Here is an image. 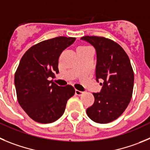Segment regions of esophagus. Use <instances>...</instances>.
<instances>
[{
	"label": "esophagus",
	"mask_w": 150,
	"mask_h": 150,
	"mask_svg": "<svg viewBox=\"0 0 150 150\" xmlns=\"http://www.w3.org/2000/svg\"><path fill=\"white\" fill-rule=\"evenodd\" d=\"M83 93V92L80 91V90H75V94H76V95H78V96H81Z\"/></svg>",
	"instance_id": "esophagus-1"
}]
</instances>
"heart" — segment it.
Wrapping results in <instances>:
<instances>
[{
  "mask_svg": "<svg viewBox=\"0 0 150 150\" xmlns=\"http://www.w3.org/2000/svg\"><path fill=\"white\" fill-rule=\"evenodd\" d=\"M83 47H86V46H80V47H78V48H83Z\"/></svg>",
  "mask_w": 150,
  "mask_h": 150,
  "instance_id": "b5f03b06",
  "label": "heart"
}]
</instances>
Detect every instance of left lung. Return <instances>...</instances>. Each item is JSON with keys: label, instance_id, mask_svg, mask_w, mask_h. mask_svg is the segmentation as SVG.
I'll return each mask as SVG.
<instances>
[{"label": "left lung", "instance_id": "8db88e82", "mask_svg": "<svg viewBox=\"0 0 150 150\" xmlns=\"http://www.w3.org/2000/svg\"><path fill=\"white\" fill-rule=\"evenodd\" d=\"M96 52V81L103 83L100 93H93V105L87 109L92 120L108 123L115 120L128 107L133 93L134 72L127 54L114 41L102 36H85Z\"/></svg>", "mask_w": 150, "mask_h": 150}]
</instances>
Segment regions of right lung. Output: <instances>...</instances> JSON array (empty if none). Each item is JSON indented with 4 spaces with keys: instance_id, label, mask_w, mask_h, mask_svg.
Masks as SVG:
<instances>
[{
    "instance_id": "obj_1",
    "label": "right lung",
    "mask_w": 150,
    "mask_h": 150,
    "mask_svg": "<svg viewBox=\"0 0 150 150\" xmlns=\"http://www.w3.org/2000/svg\"><path fill=\"white\" fill-rule=\"evenodd\" d=\"M75 37L58 36L33 45L21 57L15 73L18 103L32 120L51 123L65 111L69 98L75 94L71 85L60 87L48 80L58 73V59Z\"/></svg>"
}]
</instances>
